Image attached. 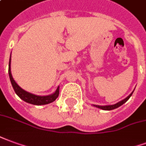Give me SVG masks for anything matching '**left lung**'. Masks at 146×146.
<instances>
[{
    "label": "left lung",
    "instance_id": "obj_1",
    "mask_svg": "<svg viewBox=\"0 0 146 146\" xmlns=\"http://www.w3.org/2000/svg\"><path fill=\"white\" fill-rule=\"evenodd\" d=\"M133 94V92L131 93V94H129L127 97L126 98H125L124 100H121V101H119L118 103L115 104H113V105H106V106H100V105H95V104H93L94 106L96 107V108H100V109H102V110H104V111H111V110H114V109L117 108H118V107L121 106L123 104H125L127 100L130 98V97L131 96V94Z\"/></svg>",
    "mask_w": 146,
    "mask_h": 146
}]
</instances>
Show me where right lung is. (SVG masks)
Returning a JSON list of instances; mask_svg holds the SVG:
<instances>
[{
	"instance_id": "add662e5",
	"label": "right lung",
	"mask_w": 146,
	"mask_h": 146,
	"mask_svg": "<svg viewBox=\"0 0 146 146\" xmlns=\"http://www.w3.org/2000/svg\"><path fill=\"white\" fill-rule=\"evenodd\" d=\"M8 73H9V77L11 85L15 91L16 94L18 95L21 100L25 101L27 103L32 104L34 105H44V104H48L49 103L53 102L56 100L59 94V87H57L56 92L53 93L52 94L48 95V96H38V95L33 94L31 93H29L25 91V90L18 86L17 83L13 79L11 72V58L9 60V67H8Z\"/></svg>"
}]
</instances>
